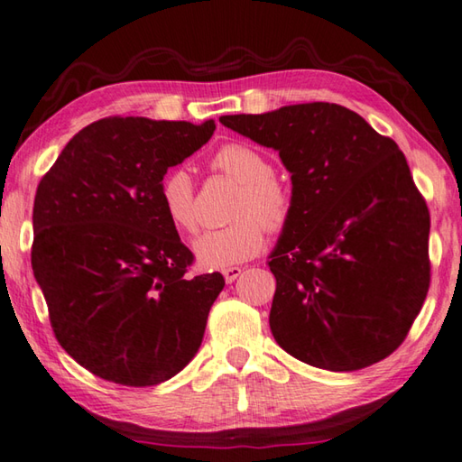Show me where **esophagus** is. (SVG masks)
<instances>
[{
    "mask_svg": "<svg viewBox=\"0 0 462 462\" xmlns=\"http://www.w3.org/2000/svg\"><path fill=\"white\" fill-rule=\"evenodd\" d=\"M241 272H244V270L237 268V265H236V268H226V270H223V278H225L226 284H233V282H236V280L241 276Z\"/></svg>",
    "mask_w": 462,
    "mask_h": 462,
    "instance_id": "34e87169",
    "label": "esophagus"
}]
</instances>
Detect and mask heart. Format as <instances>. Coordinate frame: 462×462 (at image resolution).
<instances>
[{"mask_svg":"<svg viewBox=\"0 0 462 462\" xmlns=\"http://www.w3.org/2000/svg\"><path fill=\"white\" fill-rule=\"evenodd\" d=\"M213 168L239 182L231 225L205 231L192 241V254L205 270H223L249 260L263 247V226L278 233L292 217V192L273 176L272 162L245 143H226ZM160 205L168 221L182 231L197 226L192 178L182 168L168 172L160 186Z\"/></svg>","mask_w":462,"mask_h":462,"instance_id":"heart-1","label":"heart"}]
</instances>
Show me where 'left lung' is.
<instances>
[{
    "mask_svg": "<svg viewBox=\"0 0 462 462\" xmlns=\"http://www.w3.org/2000/svg\"><path fill=\"white\" fill-rule=\"evenodd\" d=\"M218 121L292 174V217L270 254L276 343L328 371L392 355L430 286V215L398 143L337 103Z\"/></svg>",
    "mask_w": 462,
    "mask_h": 462,
    "instance_id": "left-lung-1",
    "label": "left lung"
}]
</instances>
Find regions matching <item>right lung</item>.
Here are the masks:
<instances>
[{"label": "right lung", "instance_id": "add662e5", "mask_svg": "<svg viewBox=\"0 0 462 462\" xmlns=\"http://www.w3.org/2000/svg\"><path fill=\"white\" fill-rule=\"evenodd\" d=\"M213 132V119L105 117L80 129L38 184L32 270L56 341L97 377L158 385L199 351L225 280L186 276L192 254L162 210L160 186Z\"/></svg>", "mask_w": 462, "mask_h": 462}]
</instances>
